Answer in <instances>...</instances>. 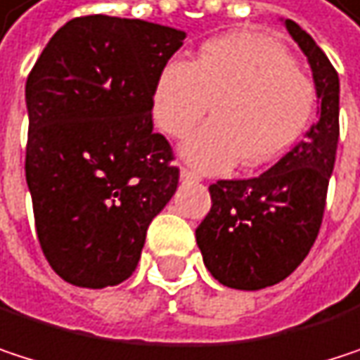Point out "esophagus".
<instances>
[{
    "mask_svg": "<svg viewBox=\"0 0 360 360\" xmlns=\"http://www.w3.org/2000/svg\"><path fill=\"white\" fill-rule=\"evenodd\" d=\"M180 180H182V182H199L201 176H199L197 172H193V169L182 167V169H180Z\"/></svg>",
    "mask_w": 360,
    "mask_h": 360,
    "instance_id": "esophagus-1",
    "label": "esophagus"
}]
</instances>
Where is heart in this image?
Instances as JSON below:
<instances>
[{
	"instance_id": "obj_1",
	"label": "heart",
	"mask_w": 360,
	"mask_h": 360,
	"mask_svg": "<svg viewBox=\"0 0 360 360\" xmlns=\"http://www.w3.org/2000/svg\"><path fill=\"white\" fill-rule=\"evenodd\" d=\"M216 119L193 131L180 155L201 172H226L243 159L258 167L278 159L304 131L314 88L289 52L258 33L203 44L195 63L174 58L153 88V117L180 138L212 108Z\"/></svg>"
}]
</instances>
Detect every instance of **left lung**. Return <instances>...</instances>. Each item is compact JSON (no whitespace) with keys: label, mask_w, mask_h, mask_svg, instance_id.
<instances>
[{"label":"left lung","mask_w":360,"mask_h":360,"mask_svg":"<svg viewBox=\"0 0 360 360\" xmlns=\"http://www.w3.org/2000/svg\"><path fill=\"white\" fill-rule=\"evenodd\" d=\"M283 25L310 65L316 121L264 174L212 184V210L195 233L212 276L243 291L281 283L308 256L340 138V77L333 65L300 25L289 18Z\"/></svg>","instance_id":"8db88e82"}]
</instances>
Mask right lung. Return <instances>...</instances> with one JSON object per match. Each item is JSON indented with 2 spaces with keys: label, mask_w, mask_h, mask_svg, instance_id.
Masks as SVG:
<instances>
[{
  "label": "right lung",
  "mask_w": 360,
  "mask_h": 360,
  "mask_svg": "<svg viewBox=\"0 0 360 360\" xmlns=\"http://www.w3.org/2000/svg\"><path fill=\"white\" fill-rule=\"evenodd\" d=\"M186 33L115 16L60 27L27 77V186L41 252L71 285L125 281L178 188L153 88Z\"/></svg>",
  "instance_id": "right-lung-1"
}]
</instances>
